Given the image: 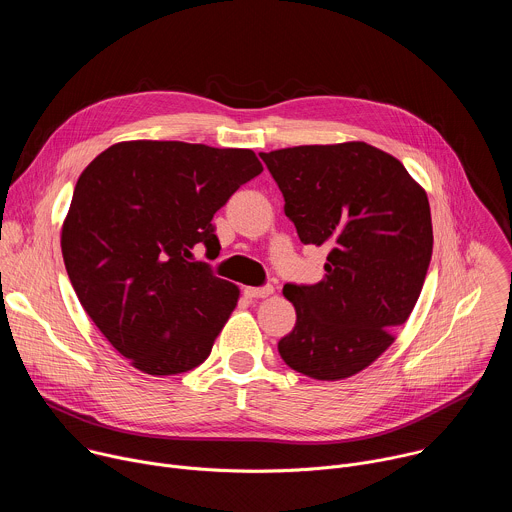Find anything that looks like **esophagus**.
<instances>
[{
    "label": "esophagus",
    "instance_id": "esophagus-1",
    "mask_svg": "<svg viewBox=\"0 0 512 512\" xmlns=\"http://www.w3.org/2000/svg\"><path fill=\"white\" fill-rule=\"evenodd\" d=\"M273 294L271 285H263V287H245V296L249 300H259V298H267Z\"/></svg>",
    "mask_w": 512,
    "mask_h": 512
}]
</instances>
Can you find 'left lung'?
Here are the masks:
<instances>
[{
  "mask_svg": "<svg viewBox=\"0 0 512 512\" xmlns=\"http://www.w3.org/2000/svg\"><path fill=\"white\" fill-rule=\"evenodd\" d=\"M259 156L300 241L328 249L322 281L283 285L298 320L277 350L306 377H352L393 344L421 294L433 249L427 194L364 141Z\"/></svg>",
  "mask_w": 512,
  "mask_h": 512,
  "instance_id": "obj_1",
  "label": "left lung"
}]
</instances>
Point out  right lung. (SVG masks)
<instances>
[{
  "instance_id": "right-lung-1",
  "label": "right lung",
  "mask_w": 512,
  "mask_h": 512,
  "mask_svg": "<svg viewBox=\"0 0 512 512\" xmlns=\"http://www.w3.org/2000/svg\"><path fill=\"white\" fill-rule=\"evenodd\" d=\"M263 172L251 150L121 141L81 174L62 257L81 306L135 369L178 375L202 364L239 287L194 261L214 251V212Z\"/></svg>"
}]
</instances>
